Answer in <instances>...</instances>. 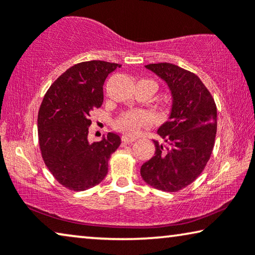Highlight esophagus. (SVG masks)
I'll return each mask as SVG.
<instances>
[{"label":"esophagus","instance_id":"esophagus-1","mask_svg":"<svg viewBox=\"0 0 255 255\" xmlns=\"http://www.w3.org/2000/svg\"><path fill=\"white\" fill-rule=\"evenodd\" d=\"M122 140L124 142H127V144H130V142H133L137 140V138L134 137H131V135H128V134H123V137H122Z\"/></svg>","mask_w":255,"mask_h":255}]
</instances>
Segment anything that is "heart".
<instances>
[{
	"label": "heart",
	"instance_id": "obj_1",
	"mask_svg": "<svg viewBox=\"0 0 255 255\" xmlns=\"http://www.w3.org/2000/svg\"><path fill=\"white\" fill-rule=\"evenodd\" d=\"M152 122L151 114L145 110H132L124 114L118 121V128L128 134H135L139 128Z\"/></svg>",
	"mask_w": 255,
	"mask_h": 255
}]
</instances>
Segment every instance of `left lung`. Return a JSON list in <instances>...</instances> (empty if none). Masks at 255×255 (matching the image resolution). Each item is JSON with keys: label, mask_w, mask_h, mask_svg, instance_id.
I'll return each instance as SVG.
<instances>
[{"label": "left lung", "mask_w": 255, "mask_h": 255, "mask_svg": "<svg viewBox=\"0 0 255 255\" xmlns=\"http://www.w3.org/2000/svg\"><path fill=\"white\" fill-rule=\"evenodd\" d=\"M146 68L166 82L172 96L168 121L158 128L163 142L140 168L142 180L155 189L177 191L194 182L210 159L217 132V109L211 94L194 73L169 64Z\"/></svg>", "instance_id": "1"}]
</instances>
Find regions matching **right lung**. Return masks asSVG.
I'll use <instances>...</instances> for the list:
<instances>
[{
    "label": "right lung",
    "mask_w": 255,
    "mask_h": 255,
    "mask_svg": "<svg viewBox=\"0 0 255 255\" xmlns=\"http://www.w3.org/2000/svg\"><path fill=\"white\" fill-rule=\"evenodd\" d=\"M122 66L92 60L61 74L45 94L38 113V139L45 165L62 186L87 190L102 182L108 160L120 147L121 137L109 132L90 144V113L103 102L107 76Z\"/></svg>",
    "instance_id": "1"
}]
</instances>
